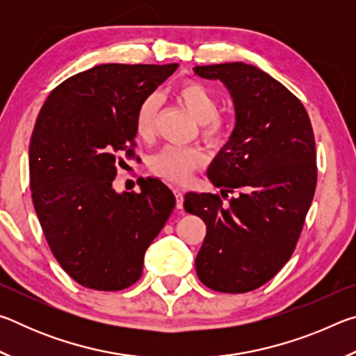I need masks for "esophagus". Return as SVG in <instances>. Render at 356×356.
I'll use <instances>...</instances> for the list:
<instances>
[{"mask_svg":"<svg viewBox=\"0 0 356 356\" xmlns=\"http://www.w3.org/2000/svg\"><path fill=\"white\" fill-rule=\"evenodd\" d=\"M174 196H176L177 209H182L184 207V191L180 188H174Z\"/></svg>","mask_w":356,"mask_h":356,"instance_id":"1","label":"esophagus"}]
</instances>
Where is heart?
<instances>
[{
	"label": "heart",
	"mask_w": 356,
	"mask_h": 356,
	"mask_svg": "<svg viewBox=\"0 0 356 356\" xmlns=\"http://www.w3.org/2000/svg\"><path fill=\"white\" fill-rule=\"evenodd\" d=\"M179 99L188 113L202 125V135L209 141H220L225 136L226 124L218 116L220 104L216 95L200 81H184L176 89ZM160 100L156 94H149L136 108L135 129L141 138H150L155 131ZM207 156L200 147L166 146L150 159V170L168 182L184 185L193 172L206 165Z\"/></svg>",
	"instance_id": "heart-1"
}]
</instances>
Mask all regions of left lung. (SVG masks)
<instances>
[{
	"label": "left lung",
	"mask_w": 356,
	"mask_h": 356,
	"mask_svg": "<svg viewBox=\"0 0 356 356\" xmlns=\"http://www.w3.org/2000/svg\"><path fill=\"white\" fill-rule=\"evenodd\" d=\"M231 94L236 127L209 166L225 193H186L184 207L207 226L196 273L216 292L254 291L284 267L298 242L317 182L316 141L301 102L280 81L245 63L196 65Z\"/></svg>",
	"instance_id": "8db88e82"
}]
</instances>
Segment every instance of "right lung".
<instances>
[{
  "label": "right lung",
  "mask_w": 356,
  "mask_h": 356,
  "mask_svg": "<svg viewBox=\"0 0 356 356\" xmlns=\"http://www.w3.org/2000/svg\"><path fill=\"white\" fill-rule=\"evenodd\" d=\"M179 64H100L48 95L29 144L33 204L48 246L72 280L122 291L141 278L144 252L176 197L159 179L118 193L120 155L134 156L140 102Z\"/></svg>",
  "instance_id": "right-lung-1"
}]
</instances>
